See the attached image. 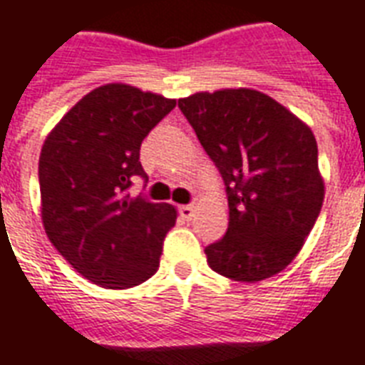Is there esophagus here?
<instances>
[{"label": "esophagus", "instance_id": "34e87169", "mask_svg": "<svg viewBox=\"0 0 365 365\" xmlns=\"http://www.w3.org/2000/svg\"><path fill=\"white\" fill-rule=\"evenodd\" d=\"M193 214L195 208L191 207V205H182V207H180V216H182L183 220H191L193 218Z\"/></svg>", "mask_w": 365, "mask_h": 365}]
</instances>
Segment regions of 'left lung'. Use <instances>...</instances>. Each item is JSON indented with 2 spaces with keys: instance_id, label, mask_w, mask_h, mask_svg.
<instances>
[{
  "instance_id": "8db88e82",
  "label": "left lung",
  "mask_w": 365,
  "mask_h": 365,
  "mask_svg": "<svg viewBox=\"0 0 365 365\" xmlns=\"http://www.w3.org/2000/svg\"><path fill=\"white\" fill-rule=\"evenodd\" d=\"M178 107L226 185L227 232L205 249L208 266L245 283L279 274L302 249L324 202L312 130L249 88L201 91Z\"/></svg>"
}]
</instances>
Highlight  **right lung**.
<instances>
[{
	"instance_id": "1",
	"label": "right lung",
	"mask_w": 365,
	"mask_h": 365,
	"mask_svg": "<svg viewBox=\"0 0 365 365\" xmlns=\"http://www.w3.org/2000/svg\"><path fill=\"white\" fill-rule=\"evenodd\" d=\"M176 99L107 83L82 97L47 135L40 155L41 220L53 247L78 274L107 289H130L158 269L176 224L168 202L130 199L147 174L139 147Z\"/></svg>"
}]
</instances>
